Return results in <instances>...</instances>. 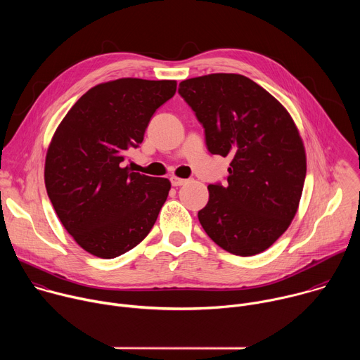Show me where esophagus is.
<instances>
[{
	"label": "esophagus",
	"mask_w": 360,
	"mask_h": 360,
	"mask_svg": "<svg viewBox=\"0 0 360 360\" xmlns=\"http://www.w3.org/2000/svg\"><path fill=\"white\" fill-rule=\"evenodd\" d=\"M171 184H172V186H181V185L186 184V179H182L178 176H171Z\"/></svg>",
	"instance_id": "obj_1"
}]
</instances>
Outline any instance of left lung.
<instances>
[{
    "mask_svg": "<svg viewBox=\"0 0 360 360\" xmlns=\"http://www.w3.org/2000/svg\"><path fill=\"white\" fill-rule=\"evenodd\" d=\"M179 95L205 129L214 155L229 157L226 184L208 186L198 212L208 236L229 253L266 250L296 215L306 176L304 146L281 102L239 74L185 79Z\"/></svg>",
    "mask_w": 360,
    "mask_h": 360,
    "instance_id": "8db88e82",
    "label": "left lung"
}]
</instances>
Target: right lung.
Instances as JSON below:
<instances>
[{"instance_id": "obj_1", "label": "right lung", "mask_w": 360, "mask_h": 360, "mask_svg": "<svg viewBox=\"0 0 360 360\" xmlns=\"http://www.w3.org/2000/svg\"><path fill=\"white\" fill-rule=\"evenodd\" d=\"M176 81L121 78L86 91L58 125L46 150L48 198L75 242L112 259L135 248L152 229L171 182L122 167L138 148Z\"/></svg>"}]
</instances>
